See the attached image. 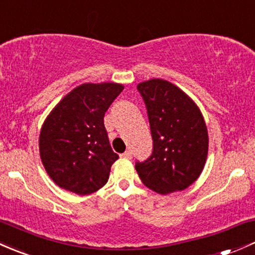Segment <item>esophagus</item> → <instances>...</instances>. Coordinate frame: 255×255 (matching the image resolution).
<instances>
[{
  "label": "esophagus",
  "instance_id": "esophagus-1",
  "mask_svg": "<svg viewBox=\"0 0 255 255\" xmlns=\"http://www.w3.org/2000/svg\"><path fill=\"white\" fill-rule=\"evenodd\" d=\"M123 157H124V158H131V157H132V152L130 151V149H128V151H125L124 153L122 154Z\"/></svg>",
  "mask_w": 255,
  "mask_h": 255
}]
</instances>
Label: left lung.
Listing matches in <instances>:
<instances>
[{
  "instance_id": "left-lung-1",
  "label": "left lung",
  "mask_w": 255,
  "mask_h": 255,
  "mask_svg": "<svg viewBox=\"0 0 255 255\" xmlns=\"http://www.w3.org/2000/svg\"><path fill=\"white\" fill-rule=\"evenodd\" d=\"M146 106L153 148L135 168L147 188L158 194L184 190L203 172L209 149L207 128L196 104L159 78L137 86Z\"/></svg>"
}]
</instances>
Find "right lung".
<instances>
[{
	"instance_id": "obj_1",
	"label": "right lung",
	"mask_w": 255,
	"mask_h": 255,
	"mask_svg": "<svg viewBox=\"0 0 255 255\" xmlns=\"http://www.w3.org/2000/svg\"><path fill=\"white\" fill-rule=\"evenodd\" d=\"M123 89L118 83H85L46 118L39 149L44 168L60 188L87 195L108 182L119 156L110 147L104 114Z\"/></svg>"
}]
</instances>
